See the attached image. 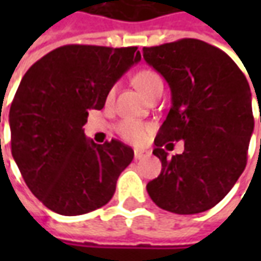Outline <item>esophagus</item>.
<instances>
[{
    "mask_svg": "<svg viewBox=\"0 0 261 261\" xmlns=\"http://www.w3.org/2000/svg\"><path fill=\"white\" fill-rule=\"evenodd\" d=\"M147 155H148L147 151H141V149H136V151H134V158L136 159L145 158Z\"/></svg>",
    "mask_w": 261,
    "mask_h": 261,
    "instance_id": "obj_1",
    "label": "esophagus"
}]
</instances>
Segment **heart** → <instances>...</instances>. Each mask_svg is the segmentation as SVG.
<instances>
[{
  "mask_svg": "<svg viewBox=\"0 0 261 261\" xmlns=\"http://www.w3.org/2000/svg\"><path fill=\"white\" fill-rule=\"evenodd\" d=\"M134 85L149 99L153 92L164 88V82H162V78L159 76L158 72H155L152 69H141L134 76ZM114 93H116V86H112L109 89L108 95H106L108 102L113 100ZM117 130L125 141L131 142V144H141L145 140L148 131H149V125L141 123V121L124 120L120 123Z\"/></svg>",
  "mask_w": 261,
  "mask_h": 261,
  "instance_id": "b5f03b06",
  "label": "heart"
}]
</instances>
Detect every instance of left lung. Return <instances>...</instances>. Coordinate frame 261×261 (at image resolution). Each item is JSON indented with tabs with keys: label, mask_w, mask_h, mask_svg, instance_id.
Returning <instances> with one entry per match:
<instances>
[{
	"label": "left lung",
	"mask_w": 261,
	"mask_h": 261,
	"mask_svg": "<svg viewBox=\"0 0 261 261\" xmlns=\"http://www.w3.org/2000/svg\"><path fill=\"white\" fill-rule=\"evenodd\" d=\"M142 56L172 93L152 151L162 170L147 185L148 194L170 213L207 211L246 168L254 127L249 82L228 54L197 39L144 47ZM180 139L185 151L169 159L166 149Z\"/></svg>",
	"instance_id": "1"
}]
</instances>
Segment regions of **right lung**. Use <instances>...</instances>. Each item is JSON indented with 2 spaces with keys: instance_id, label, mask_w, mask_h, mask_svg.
<instances>
[{
  "instance_id": "add662e5",
  "label": "right lung",
  "mask_w": 261,
  "mask_h": 261,
  "mask_svg": "<svg viewBox=\"0 0 261 261\" xmlns=\"http://www.w3.org/2000/svg\"><path fill=\"white\" fill-rule=\"evenodd\" d=\"M141 60L137 47L67 44L26 71L9 110L11 151L31 192L54 213L81 215L103 207L116 192L134 151L119 140H88L91 109Z\"/></svg>"
}]
</instances>
